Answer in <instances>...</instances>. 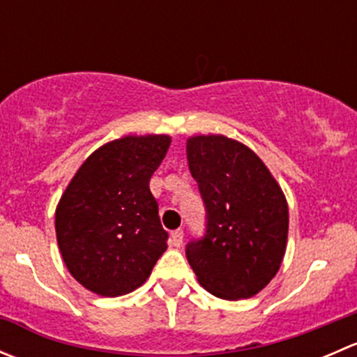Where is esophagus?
<instances>
[{
	"mask_svg": "<svg viewBox=\"0 0 357 357\" xmlns=\"http://www.w3.org/2000/svg\"><path fill=\"white\" fill-rule=\"evenodd\" d=\"M183 235H185V233H183V229H176V231H172L171 233V243H172V245L181 247Z\"/></svg>",
	"mask_w": 357,
	"mask_h": 357,
	"instance_id": "obj_1",
	"label": "esophagus"
}]
</instances>
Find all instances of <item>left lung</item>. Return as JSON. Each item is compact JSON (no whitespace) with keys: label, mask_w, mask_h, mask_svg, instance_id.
<instances>
[{"label":"left lung","mask_w":357,"mask_h":357,"mask_svg":"<svg viewBox=\"0 0 357 357\" xmlns=\"http://www.w3.org/2000/svg\"><path fill=\"white\" fill-rule=\"evenodd\" d=\"M186 155L205 205V233L186 245V259L215 297H252L275 278L285 255V195L264 162L236 139L193 136Z\"/></svg>","instance_id":"1"}]
</instances>
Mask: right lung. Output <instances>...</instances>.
Returning <instances> with one entry per match:
<instances>
[{
    "instance_id": "1",
    "label": "right lung",
    "mask_w": 357,
    "mask_h": 357,
    "mask_svg": "<svg viewBox=\"0 0 357 357\" xmlns=\"http://www.w3.org/2000/svg\"><path fill=\"white\" fill-rule=\"evenodd\" d=\"M165 135L124 136L86 158L55 212L56 242L70 275L102 297L146 282L167 248L150 178L167 153Z\"/></svg>"
}]
</instances>
